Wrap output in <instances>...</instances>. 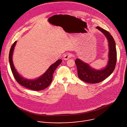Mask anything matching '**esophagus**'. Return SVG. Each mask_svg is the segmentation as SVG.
<instances>
[{
	"label": "esophagus",
	"instance_id": "obj_1",
	"mask_svg": "<svg viewBox=\"0 0 127 127\" xmlns=\"http://www.w3.org/2000/svg\"><path fill=\"white\" fill-rule=\"evenodd\" d=\"M71 56H72V55H71V54H69V53H68V54H65V55L64 56L63 59H64V60H68V59L70 58L71 57Z\"/></svg>",
	"mask_w": 127,
	"mask_h": 127
}]
</instances>
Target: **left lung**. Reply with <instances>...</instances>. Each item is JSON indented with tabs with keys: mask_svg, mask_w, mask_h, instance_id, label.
<instances>
[{
	"mask_svg": "<svg viewBox=\"0 0 127 127\" xmlns=\"http://www.w3.org/2000/svg\"><path fill=\"white\" fill-rule=\"evenodd\" d=\"M96 29L101 31L108 40L109 52L107 65L102 69L96 70L91 68L88 64L83 62L79 59H77L75 61L79 78L84 82L90 84L100 83L108 77L115 68L117 59L115 41L112 36L107 30L99 27H97Z\"/></svg>",
	"mask_w": 127,
	"mask_h": 127,
	"instance_id": "8db88e82",
	"label": "left lung"
}]
</instances>
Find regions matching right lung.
I'll return each mask as SVG.
<instances>
[{"instance_id":"obj_1","label":"right lung","mask_w":127,"mask_h":127,"mask_svg":"<svg viewBox=\"0 0 127 127\" xmlns=\"http://www.w3.org/2000/svg\"><path fill=\"white\" fill-rule=\"evenodd\" d=\"M16 43V41L13 43L11 47L9 58L11 70L16 81L23 87L33 90L39 91L47 88L52 81L53 74L55 70L61 63L62 60L58 59L55 63L52 64L46 71L39 78L32 80L25 79L22 77L17 72V70L14 68L12 62V54Z\"/></svg>"}]
</instances>
